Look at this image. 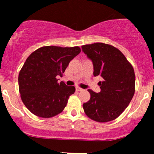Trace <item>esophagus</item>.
Wrapping results in <instances>:
<instances>
[{"label": "esophagus", "mask_w": 154, "mask_h": 154, "mask_svg": "<svg viewBox=\"0 0 154 154\" xmlns=\"http://www.w3.org/2000/svg\"><path fill=\"white\" fill-rule=\"evenodd\" d=\"M76 91H83V89L81 88H79V87H76Z\"/></svg>", "instance_id": "obj_1"}]
</instances>
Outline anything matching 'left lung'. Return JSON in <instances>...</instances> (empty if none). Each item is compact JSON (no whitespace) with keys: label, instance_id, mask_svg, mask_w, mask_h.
<instances>
[{"label":"left lung","instance_id":"8db88e82","mask_svg":"<svg viewBox=\"0 0 154 154\" xmlns=\"http://www.w3.org/2000/svg\"><path fill=\"white\" fill-rule=\"evenodd\" d=\"M93 63L95 77L101 76V91L88 89L91 98L83 104L85 113L97 122H108L119 117L135 94V76L132 66L120 50L112 45L95 43L81 46Z\"/></svg>","mask_w":154,"mask_h":154}]
</instances>
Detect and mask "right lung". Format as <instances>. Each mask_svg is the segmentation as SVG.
Here are the masks:
<instances>
[{
    "instance_id": "obj_1",
    "label": "right lung",
    "mask_w": 154,
    "mask_h": 154,
    "mask_svg": "<svg viewBox=\"0 0 154 154\" xmlns=\"http://www.w3.org/2000/svg\"><path fill=\"white\" fill-rule=\"evenodd\" d=\"M80 52L79 47L46 46L27 58L19 72V89L22 101L31 113L49 118L64 109L75 88L59 83L57 77L63 76Z\"/></svg>"
}]
</instances>
